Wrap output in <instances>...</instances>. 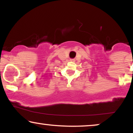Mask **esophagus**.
I'll list each match as a JSON object with an SVG mask.
<instances>
[{
	"label": "esophagus",
	"instance_id": "esophagus-1",
	"mask_svg": "<svg viewBox=\"0 0 133 133\" xmlns=\"http://www.w3.org/2000/svg\"><path fill=\"white\" fill-rule=\"evenodd\" d=\"M70 61L71 62H74V61H75V60H74V59H70Z\"/></svg>",
	"mask_w": 133,
	"mask_h": 133
}]
</instances>
